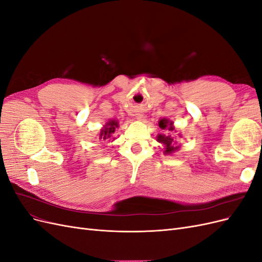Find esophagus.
<instances>
[{"mask_svg":"<svg viewBox=\"0 0 262 262\" xmlns=\"http://www.w3.org/2000/svg\"><path fill=\"white\" fill-rule=\"evenodd\" d=\"M143 118H144V116H143V115H138V116H137V119H138V120H143Z\"/></svg>","mask_w":262,"mask_h":262,"instance_id":"34e87169","label":"esophagus"}]
</instances>
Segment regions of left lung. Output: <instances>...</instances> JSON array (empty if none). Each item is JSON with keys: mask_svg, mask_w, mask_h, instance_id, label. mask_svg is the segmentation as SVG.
Returning a JSON list of instances; mask_svg holds the SVG:
<instances>
[{"mask_svg": "<svg viewBox=\"0 0 262 262\" xmlns=\"http://www.w3.org/2000/svg\"><path fill=\"white\" fill-rule=\"evenodd\" d=\"M158 126L160 129L166 132H172L175 131V126H173V122L170 121L167 118L160 119L158 121ZM176 132V131H175ZM178 138H181V134L178 133ZM156 141L164 146V154L165 155H171L180 148V145L177 144V138L175 136H171L169 133H160L157 134Z\"/></svg>", "mask_w": 262, "mask_h": 262, "instance_id": "left-lung-1", "label": "left lung"}]
</instances>
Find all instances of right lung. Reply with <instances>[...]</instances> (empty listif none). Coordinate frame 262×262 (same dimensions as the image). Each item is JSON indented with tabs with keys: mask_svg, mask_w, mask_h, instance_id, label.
I'll use <instances>...</instances> for the list:
<instances>
[{
	"mask_svg": "<svg viewBox=\"0 0 262 262\" xmlns=\"http://www.w3.org/2000/svg\"><path fill=\"white\" fill-rule=\"evenodd\" d=\"M119 128V122L116 119H112L108 122H106V124L102 126L99 132V140H112L113 134L115 133L116 129ZM115 140V138H113V141Z\"/></svg>",
	"mask_w": 262,
	"mask_h": 262,
	"instance_id": "right-lung-1",
	"label": "right lung"
}]
</instances>
